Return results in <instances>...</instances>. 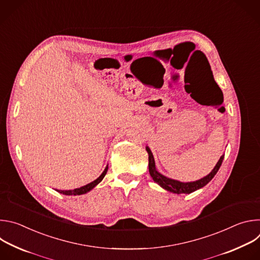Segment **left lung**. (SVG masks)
<instances>
[{"label": "left lung", "instance_id": "1", "mask_svg": "<svg viewBox=\"0 0 260 260\" xmlns=\"http://www.w3.org/2000/svg\"><path fill=\"white\" fill-rule=\"evenodd\" d=\"M146 151L148 153V159H149V173L150 176L152 177L153 181L155 183H157L160 187H162L164 189L173 192V193H177V194H181V193H191L202 187H204L205 185H207L213 178L214 176L217 174L222 161H223L224 158V154L221 155V157L219 158L218 162L216 164V166L214 167V169L211 171L210 174H208L207 176H205L204 178L193 181V182H181L178 180H174L171 178L166 177L165 175L160 174L156 167H155V161H154V157L153 154L150 150V148L146 146Z\"/></svg>", "mask_w": 260, "mask_h": 260}]
</instances>
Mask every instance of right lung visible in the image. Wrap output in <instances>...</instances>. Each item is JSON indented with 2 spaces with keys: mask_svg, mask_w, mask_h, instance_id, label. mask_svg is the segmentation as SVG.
I'll return each mask as SVG.
<instances>
[{
  "mask_svg": "<svg viewBox=\"0 0 260 260\" xmlns=\"http://www.w3.org/2000/svg\"><path fill=\"white\" fill-rule=\"evenodd\" d=\"M107 171H108V165H107V167L105 168L104 172L101 174V176H100L99 178H96L94 181H92V182H90V183L84 185V186H82V187H80V188H76V189H74V190H57V189H55V190H56L57 192H59V193L64 194V196H81V194L87 193L88 191H90L91 189H93V188L96 186V185L104 179V177H105L106 174H107Z\"/></svg>",
  "mask_w": 260,
  "mask_h": 260,
  "instance_id": "right-lung-1",
  "label": "right lung"
}]
</instances>
